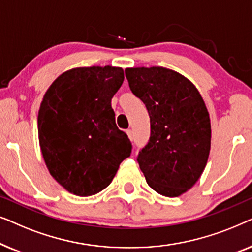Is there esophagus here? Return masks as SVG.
<instances>
[{
	"mask_svg": "<svg viewBox=\"0 0 252 252\" xmlns=\"http://www.w3.org/2000/svg\"><path fill=\"white\" fill-rule=\"evenodd\" d=\"M126 133H127V135H128L129 139L133 140V132H132V129H127Z\"/></svg>",
	"mask_w": 252,
	"mask_h": 252,
	"instance_id": "34e87169",
	"label": "esophagus"
}]
</instances>
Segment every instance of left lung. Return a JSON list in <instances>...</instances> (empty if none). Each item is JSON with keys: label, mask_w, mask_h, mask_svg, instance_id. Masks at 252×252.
I'll return each instance as SVG.
<instances>
[{"label": "left lung", "mask_w": 252, "mask_h": 252, "mask_svg": "<svg viewBox=\"0 0 252 252\" xmlns=\"http://www.w3.org/2000/svg\"><path fill=\"white\" fill-rule=\"evenodd\" d=\"M130 91L150 117V139L137 155L147 184L158 194L177 197L204 171L211 147L205 103L194 85L160 66L126 68Z\"/></svg>", "instance_id": "1"}]
</instances>
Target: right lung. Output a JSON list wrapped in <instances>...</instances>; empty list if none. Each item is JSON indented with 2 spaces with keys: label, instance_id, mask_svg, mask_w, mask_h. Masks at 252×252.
Wrapping results in <instances>:
<instances>
[{
  "label": "right lung",
  "instance_id": "1",
  "mask_svg": "<svg viewBox=\"0 0 252 252\" xmlns=\"http://www.w3.org/2000/svg\"><path fill=\"white\" fill-rule=\"evenodd\" d=\"M123 81L122 67L72 68L43 96L37 116L41 151L50 174L71 194H97L130 156L132 143L117 127L111 106Z\"/></svg>",
  "mask_w": 252,
  "mask_h": 252
}]
</instances>
